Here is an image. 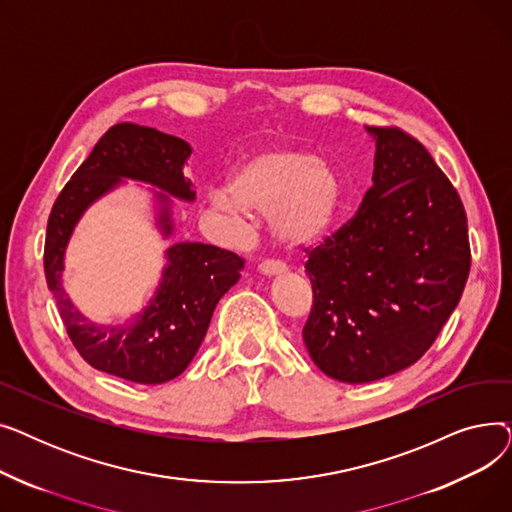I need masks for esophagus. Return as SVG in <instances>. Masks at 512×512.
Listing matches in <instances>:
<instances>
[{"label": "esophagus", "instance_id": "obj_1", "mask_svg": "<svg viewBox=\"0 0 512 512\" xmlns=\"http://www.w3.org/2000/svg\"><path fill=\"white\" fill-rule=\"evenodd\" d=\"M259 272H261L263 276H267V278H274V276H280V274L286 272V265L280 263V261L267 259V261H261V263H259Z\"/></svg>", "mask_w": 512, "mask_h": 512}]
</instances>
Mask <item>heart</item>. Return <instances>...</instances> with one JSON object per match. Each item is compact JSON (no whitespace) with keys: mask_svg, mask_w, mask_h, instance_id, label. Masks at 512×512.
Segmentation results:
<instances>
[{"mask_svg":"<svg viewBox=\"0 0 512 512\" xmlns=\"http://www.w3.org/2000/svg\"><path fill=\"white\" fill-rule=\"evenodd\" d=\"M342 203V180L328 159L303 147H272L242 157L226 191L209 193V207L245 224L267 215L274 240L288 253L311 251L330 232Z\"/></svg>","mask_w":512,"mask_h":512,"instance_id":"1","label":"heart"}]
</instances>
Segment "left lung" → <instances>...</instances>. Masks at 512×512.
Listing matches in <instances>:
<instances>
[{"label": "left lung", "instance_id": "8db88e82", "mask_svg": "<svg viewBox=\"0 0 512 512\" xmlns=\"http://www.w3.org/2000/svg\"><path fill=\"white\" fill-rule=\"evenodd\" d=\"M373 184L355 218L309 253L303 340L330 378L367 384L417 363L459 305L471 267L459 193L427 149L367 126Z\"/></svg>", "mask_w": 512, "mask_h": 512}]
</instances>
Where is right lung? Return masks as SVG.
<instances>
[{
    "label": "right lung",
    "mask_w": 512,
    "mask_h": 512,
    "mask_svg": "<svg viewBox=\"0 0 512 512\" xmlns=\"http://www.w3.org/2000/svg\"><path fill=\"white\" fill-rule=\"evenodd\" d=\"M193 149L186 141L139 124L107 130L53 203L45 236V278L58 301L66 332L91 367L137 384L170 382L188 367L207 334L215 305L245 267L236 253L203 242H176L147 307L126 324L99 326L80 313L62 286L64 255L85 211L124 180L149 184L155 224L164 238L174 232L172 197L193 203L184 178Z\"/></svg>",
    "instance_id": "right-lung-1"
}]
</instances>
